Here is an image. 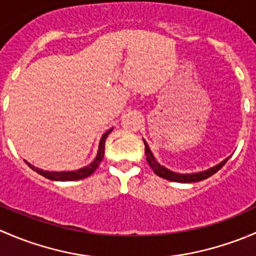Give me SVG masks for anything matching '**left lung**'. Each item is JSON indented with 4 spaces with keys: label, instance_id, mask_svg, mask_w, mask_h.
Listing matches in <instances>:
<instances>
[{
    "label": "left lung",
    "instance_id": "obj_1",
    "mask_svg": "<svg viewBox=\"0 0 256 256\" xmlns=\"http://www.w3.org/2000/svg\"><path fill=\"white\" fill-rule=\"evenodd\" d=\"M144 154H146V160H147V162H148V166L152 168V171H154L157 176L164 178V180H174V182H180V183L200 182V180H206V178L213 176V174H216V172H218L219 170H220L222 167L226 164V161H228V158L224 160L223 162H220L219 164L214 166L213 168H209L208 171H204V172H200V174H176V172L170 171V170L164 168V167H162L161 164H160L158 162L154 160V154H152L151 150H150L148 144H146V141L144 140Z\"/></svg>",
    "mask_w": 256,
    "mask_h": 256
}]
</instances>
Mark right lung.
<instances>
[{
	"label": "right lung",
	"instance_id": "add662e5",
	"mask_svg": "<svg viewBox=\"0 0 256 256\" xmlns=\"http://www.w3.org/2000/svg\"><path fill=\"white\" fill-rule=\"evenodd\" d=\"M112 131V128H110L109 131L102 135V140H100V144H99V151H98L96 157H95L94 161L89 164V166L84 167V168H80L78 171H72V172H49V171H43V170H40L38 167L32 166L30 164L26 162L33 171H36L37 174H42L43 177L48 178V180H82V178L89 177L90 174H92L95 172V170L98 168V166L102 162V157H104V152H105V140H106L108 135Z\"/></svg>",
	"mask_w": 256,
	"mask_h": 256
}]
</instances>
